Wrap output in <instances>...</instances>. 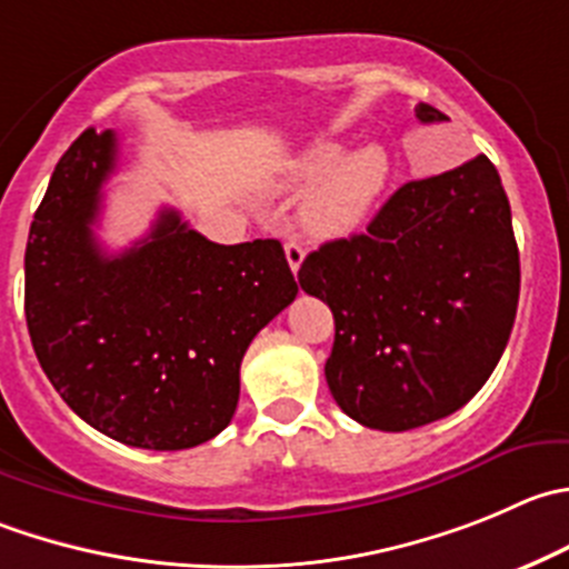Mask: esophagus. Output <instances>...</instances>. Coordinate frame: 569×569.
I'll return each instance as SVG.
<instances>
[{
  "instance_id": "esophagus-1",
  "label": "esophagus",
  "mask_w": 569,
  "mask_h": 569,
  "mask_svg": "<svg viewBox=\"0 0 569 569\" xmlns=\"http://www.w3.org/2000/svg\"><path fill=\"white\" fill-rule=\"evenodd\" d=\"M286 261H289L291 272H297V269L302 267V261H306V250H302L300 241H286Z\"/></svg>"
}]
</instances>
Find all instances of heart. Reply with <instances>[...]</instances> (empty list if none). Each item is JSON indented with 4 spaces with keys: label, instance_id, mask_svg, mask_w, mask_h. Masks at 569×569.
<instances>
[{
    "label": "heart",
    "instance_id": "obj_1",
    "mask_svg": "<svg viewBox=\"0 0 569 569\" xmlns=\"http://www.w3.org/2000/svg\"><path fill=\"white\" fill-rule=\"evenodd\" d=\"M389 174V156L380 144L345 152L339 141H317L289 163L283 189L313 186L302 202V224L319 239H339L367 222Z\"/></svg>",
    "mask_w": 569,
    "mask_h": 569
}]
</instances>
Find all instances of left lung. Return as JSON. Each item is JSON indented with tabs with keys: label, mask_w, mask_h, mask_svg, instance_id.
<instances>
[{
	"label": "left lung",
	"mask_w": 569,
	"mask_h": 569,
	"mask_svg": "<svg viewBox=\"0 0 569 569\" xmlns=\"http://www.w3.org/2000/svg\"><path fill=\"white\" fill-rule=\"evenodd\" d=\"M419 121H445L431 104ZM300 286L333 311L330 395L356 422L411 431L459 411L506 350L520 252L500 174L478 156L386 200L367 233L325 241Z\"/></svg>",
	"instance_id": "1"
}]
</instances>
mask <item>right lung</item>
Instances as JSON below:
<instances>
[{"instance_id":"1","label":"right lung","mask_w":569,"mask_h":569,"mask_svg":"<svg viewBox=\"0 0 569 569\" xmlns=\"http://www.w3.org/2000/svg\"><path fill=\"white\" fill-rule=\"evenodd\" d=\"M116 132L88 127L54 167L30 224L24 313L66 406L104 437L186 450L228 428L247 347L297 297L274 239L213 244L163 208L141 241L93 236Z\"/></svg>"}]
</instances>
